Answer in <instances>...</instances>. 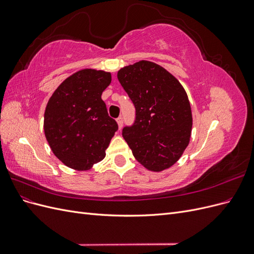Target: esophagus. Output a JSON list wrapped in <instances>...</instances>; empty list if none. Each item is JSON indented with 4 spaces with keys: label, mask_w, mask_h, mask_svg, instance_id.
Segmentation results:
<instances>
[{
    "label": "esophagus",
    "mask_w": 254,
    "mask_h": 254,
    "mask_svg": "<svg viewBox=\"0 0 254 254\" xmlns=\"http://www.w3.org/2000/svg\"><path fill=\"white\" fill-rule=\"evenodd\" d=\"M117 122H118V125H119V128L121 129L123 127V123H124V121H123V118L120 117L117 119Z\"/></svg>",
    "instance_id": "obj_1"
}]
</instances>
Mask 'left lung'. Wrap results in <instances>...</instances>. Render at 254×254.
<instances>
[{"label":"left lung","mask_w":254,"mask_h":254,"mask_svg":"<svg viewBox=\"0 0 254 254\" xmlns=\"http://www.w3.org/2000/svg\"><path fill=\"white\" fill-rule=\"evenodd\" d=\"M118 79L135 108L134 123L122 132L134 158L152 172L171 167L188 147L193 125L186 90L164 67L146 60L121 68Z\"/></svg>","instance_id":"obj_1"}]
</instances>
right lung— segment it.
<instances>
[{
  "label": "right lung",
  "instance_id": "add662e5",
  "mask_svg": "<svg viewBox=\"0 0 254 254\" xmlns=\"http://www.w3.org/2000/svg\"><path fill=\"white\" fill-rule=\"evenodd\" d=\"M111 74L84 68L55 90L44 113V133L61 162L86 171L102 161L119 129L102 99Z\"/></svg>",
  "mask_w": 254,
  "mask_h": 254
}]
</instances>
